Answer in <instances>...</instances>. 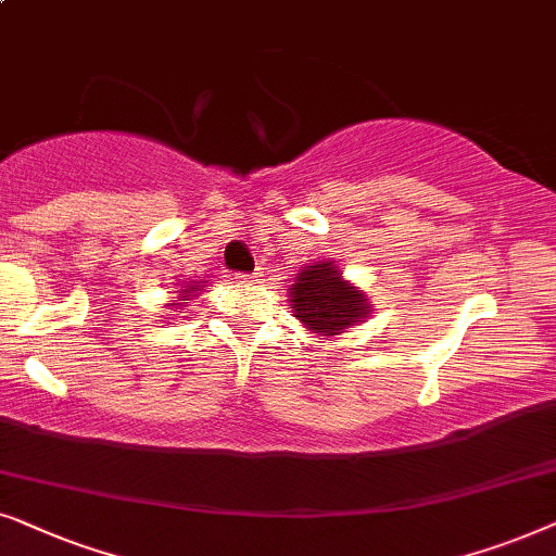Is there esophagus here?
Instances as JSON below:
<instances>
[{"label": "esophagus", "instance_id": "obj_1", "mask_svg": "<svg viewBox=\"0 0 556 556\" xmlns=\"http://www.w3.org/2000/svg\"><path fill=\"white\" fill-rule=\"evenodd\" d=\"M256 274L258 271H254V274H236V279H241V282H256Z\"/></svg>", "mask_w": 556, "mask_h": 556}]
</instances>
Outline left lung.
Returning <instances> with one entry per match:
<instances>
[{
  "label": "left lung",
  "mask_w": 556,
  "mask_h": 556,
  "mask_svg": "<svg viewBox=\"0 0 556 556\" xmlns=\"http://www.w3.org/2000/svg\"><path fill=\"white\" fill-rule=\"evenodd\" d=\"M294 317L317 336H340L371 315L368 294L351 282L332 262L302 266L290 290Z\"/></svg>",
  "instance_id": "8db88e82"
}]
</instances>
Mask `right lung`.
Instances as JSON below:
<instances>
[{
    "label": "right lung",
    "mask_w": 556,
    "mask_h": 556,
    "mask_svg": "<svg viewBox=\"0 0 556 556\" xmlns=\"http://www.w3.org/2000/svg\"><path fill=\"white\" fill-rule=\"evenodd\" d=\"M198 290H201V282H198V285H188V287H185V290H180V298L182 300H190L192 298V294H195ZM169 305H177V307H180L182 305V302H169Z\"/></svg>",
    "instance_id": "1"
}]
</instances>
